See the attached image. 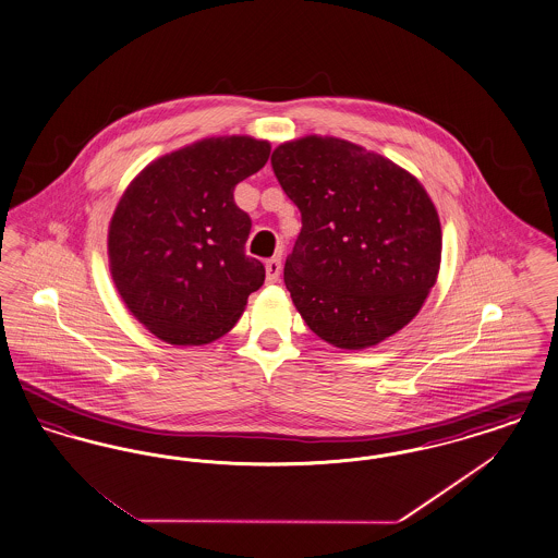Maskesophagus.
I'll return each mask as SVG.
<instances>
[{
    "label": "esophagus",
    "mask_w": 558,
    "mask_h": 558,
    "mask_svg": "<svg viewBox=\"0 0 558 558\" xmlns=\"http://www.w3.org/2000/svg\"><path fill=\"white\" fill-rule=\"evenodd\" d=\"M280 269H282V264H280V259H278V257L267 259L266 278L269 284H274V282H278V280H280Z\"/></svg>",
    "instance_id": "esophagus-1"
}]
</instances>
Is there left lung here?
<instances>
[{
    "instance_id": "1",
    "label": "left lung",
    "mask_w": 558,
    "mask_h": 558,
    "mask_svg": "<svg viewBox=\"0 0 558 558\" xmlns=\"http://www.w3.org/2000/svg\"><path fill=\"white\" fill-rule=\"evenodd\" d=\"M271 167L301 211L284 284L330 345L366 349L414 318L437 282L441 223L423 184L357 144L305 135Z\"/></svg>"
}]
</instances>
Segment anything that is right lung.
Returning a JSON list of instances; mask_svg holds the SVG:
<instances>
[{
    "label": "right lung",
    "instance_id": "add662e5",
    "mask_svg": "<svg viewBox=\"0 0 558 558\" xmlns=\"http://www.w3.org/2000/svg\"><path fill=\"white\" fill-rule=\"evenodd\" d=\"M251 135L205 137L144 167L108 226V266L123 303L171 345H207L239 322L266 267L244 253L251 217L234 187L269 159Z\"/></svg>",
    "mask_w": 558,
    "mask_h": 558
}]
</instances>
